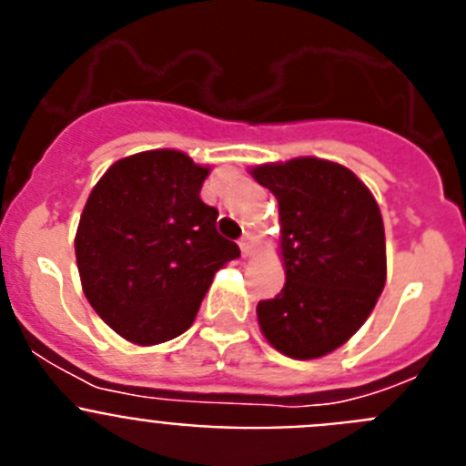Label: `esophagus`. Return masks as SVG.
<instances>
[{"label":"esophagus","mask_w":466,"mask_h":466,"mask_svg":"<svg viewBox=\"0 0 466 466\" xmlns=\"http://www.w3.org/2000/svg\"><path fill=\"white\" fill-rule=\"evenodd\" d=\"M240 249L245 257H252L254 249H257V236H254L252 230H247L245 236L240 238Z\"/></svg>","instance_id":"obj_1"}]
</instances>
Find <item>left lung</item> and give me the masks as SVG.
<instances>
[{
    "instance_id": "8db88e82",
    "label": "left lung",
    "mask_w": 466,
    "mask_h": 466,
    "mask_svg": "<svg viewBox=\"0 0 466 466\" xmlns=\"http://www.w3.org/2000/svg\"><path fill=\"white\" fill-rule=\"evenodd\" d=\"M249 175L278 198L282 291L258 300L263 339L291 360H319L369 319L387 279L376 198L350 167L315 156L261 163Z\"/></svg>"
}]
</instances>
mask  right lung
<instances>
[{
    "label": "right lung",
    "mask_w": 466,
    "mask_h": 466,
    "mask_svg": "<svg viewBox=\"0 0 466 466\" xmlns=\"http://www.w3.org/2000/svg\"><path fill=\"white\" fill-rule=\"evenodd\" d=\"M209 170L184 151H139L109 166L86 200L74 238L81 287L127 343L187 331L214 273L240 257L200 200Z\"/></svg>",
    "instance_id": "obj_1"
}]
</instances>
